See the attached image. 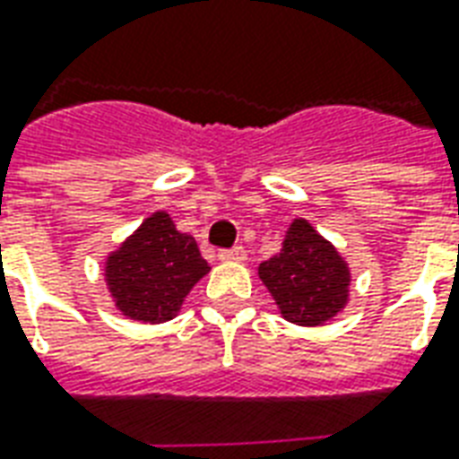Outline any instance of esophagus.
<instances>
[{
    "label": "esophagus",
    "mask_w": 459,
    "mask_h": 459,
    "mask_svg": "<svg viewBox=\"0 0 459 459\" xmlns=\"http://www.w3.org/2000/svg\"><path fill=\"white\" fill-rule=\"evenodd\" d=\"M221 263H243L246 260V247H230V250H221L219 253Z\"/></svg>",
    "instance_id": "esophagus-1"
}]
</instances>
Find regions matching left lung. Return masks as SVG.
Instances as JSON below:
<instances>
[{
    "label": "left lung",
    "mask_w": 459,
    "mask_h": 459,
    "mask_svg": "<svg viewBox=\"0 0 459 459\" xmlns=\"http://www.w3.org/2000/svg\"><path fill=\"white\" fill-rule=\"evenodd\" d=\"M257 274L294 325H325L351 301V264L307 219L291 221L281 250L260 263Z\"/></svg>",
    "instance_id": "left-lung-1"
}]
</instances>
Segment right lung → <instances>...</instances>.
Instances as JSON below:
<instances>
[{
  "label": "right lung",
  "mask_w": 459,
  "mask_h": 459,
  "mask_svg": "<svg viewBox=\"0 0 459 459\" xmlns=\"http://www.w3.org/2000/svg\"><path fill=\"white\" fill-rule=\"evenodd\" d=\"M212 267L196 240L179 233L168 212H152L104 260L114 307L138 324H165Z\"/></svg>",
  "instance_id": "obj_1"
}]
</instances>
